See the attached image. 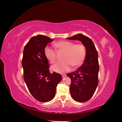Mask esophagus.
<instances>
[{
    "mask_svg": "<svg viewBox=\"0 0 122 122\" xmlns=\"http://www.w3.org/2000/svg\"><path fill=\"white\" fill-rule=\"evenodd\" d=\"M66 74H62V77L63 78V77H66Z\"/></svg>",
    "mask_w": 122,
    "mask_h": 122,
    "instance_id": "esophagus-1",
    "label": "esophagus"
}]
</instances>
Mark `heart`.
I'll use <instances>...</instances> for the list:
<instances>
[{
	"instance_id": "heart-1",
	"label": "heart",
	"mask_w": 122,
	"mask_h": 122,
	"mask_svg": "<svg viewBox=\"0 0 122 122\" xmlns=\"http://www.w3.org/2000/svg\"><path fill=\"white\" fill-rule=\"evenodd\" d=\"M59 52L64 53L63 62L56 64L52 66L54 71L60 73L68 72L71 66L74 68L79 66L83 62L86 56V49L82 44H76L69 41H61L54 44ZM45 56L51 63L57 61L56 51L49 46L45 49Z\"/></svg>"
}]
</instances>
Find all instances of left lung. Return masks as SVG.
<instances>
[{"mask_svg":"<svg viewBox=\"0 0 122 122\" xmlns=\"http://www.w3.org/2000/svg\"><path fill=\"white\" fill-rule=\"evenodd\" d=\"M67 39L80 40L86 48L84 63L77 70L67 74V76L71 80L70 90L72 98L79 102H86L94 94L98 83L97 51L92 40L81 33Z\"/></svg>","mask_w":122,"mask_h":122,"instance_id":"1","label":"left lung"}]
</instances>
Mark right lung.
I'll return each instance as SVG.
<instances>
[{"label": "right lung", "instance_id": "1", "mask_svg": "<svg viewBox=\"0 0 122 122\" xmlns=\"http://www.w3.org/2000/svg\"><path fill=\"white\" fill-rule=\"evenodd\" d=\"M54 40L39 35L32 37L25 46L22 59L24 79L30 94L41 102L52 100L56 95L61 74L49 71L48 60L45 54L47 44Z\"/></svg>", "mask_w": 122, "mask_h": 122}]
</instances>
